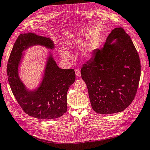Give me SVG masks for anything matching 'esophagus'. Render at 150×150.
<instances>
[{"instance_id":"esophagus-1","label":"esophagus","mask_w":150,"mask_h":150,"mask_svg":"<svg viewBox=\"0 0 150 150\" xmlns=\"http://www.w3.org/2000/svg\"><path fill=\"white\" fill-rule=\"evenodd\" d=\"M75 73H76V74L77 76H80V75H81V73H80V70L79 68L75 69Z\"/></svg>"}]
</instances>
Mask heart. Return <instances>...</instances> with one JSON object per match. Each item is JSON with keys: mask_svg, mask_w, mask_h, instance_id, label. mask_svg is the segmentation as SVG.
<instances>
[{"mask_svg": "<svg viewBox=\"0 0 150 150\" xmlns=\"http://www.w3.org/2000/svg\"><path fill=\"white\" fill-rule=\"evenodd\" d=\"M92 51V47H87L85 49H83L82 52V54L83 57H86V58H88L91 56V52ZM62 57V58L65 60H70L72 58L71 56L70 53L64 51V50H61L60 51Z\"/></svg>", "mask_w": 150, "mask_h": 150, "instance_id": "heart-1", "label": "heart"}]
</instances>
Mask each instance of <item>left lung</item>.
<instances>
[{
	"label": "left lung",
	"mask_w": 150,
	"mask_h": 150,
	"mask_svg": "<svg viewBox=\"0 0 150 150\" xmlns=\"http://www.w3.org/2000/svg\"><path fill=\"white\" fill-rule=\"evenodd\" d=\"M115 40V42L112 41ZM92 108L100 114L123 111L134 100L141 77L139 56L122 28H115L104 47L93 50L81 68Z\"/></svg>",
	"instance_id": "1"
}]
</instances>
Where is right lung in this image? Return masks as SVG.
Returning a JSON list of instances; mask_svg holds the SVG:
<instances>
[{
  "instance_id": "1",
  "label": "right lung",
  "mask_w": 150,
  "mask_h": 150,
  "mask_svg": "<svg viewBox=\"0 0 150 150\" xmlns=\"http://www.w3.org/2000/svg\"><path fill=\"white\" fill-rule=\"evenodd\" d=\"M37 44L54 48L53 41L49 38L33 33L18 36L8 62V82L17 101L26 113L38 119H54L62 116L67 110V91L75 81V72L73 69L59 68L50 54L40 86L33 91H28L18 76V65L22 52Z\"/></svg>"
}]
</instances>
